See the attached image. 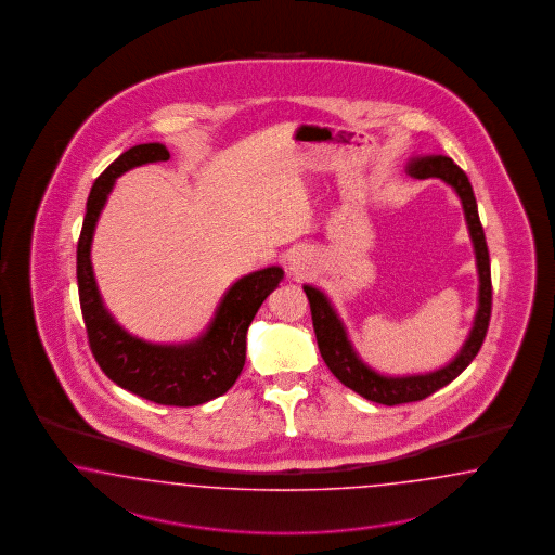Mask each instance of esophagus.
Instances as JSON below:
<instances>
[{
    "instance_id": "obj_1",
    "label": "esophagus",
    "mask_w": 555,
    "mask_h": 555,
    "mask_svg": "<svg viewBox=\"0 0 555 555\" xmlns=\"http://www.w3.org/2000/svg\"><path fill=\"white\" fill-rule=\"evenodd\" d=\"M307 264H309V258L305 253H295L288 260V272L293 276H302L307 272Z\"/></svg>"
}]
</instances>
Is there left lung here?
<instances>
[{"label":"left lung","instance_id":"8db88e82","mask_svg":"<svg viewBox=\"0 0 555 555\" xmlns=\"http://www.w3.org/2000/svg\"><path fill=\"white\" fill-rule=\"evenodd\" d=\"M406 172L415 179H441L446 185L452 186L455 195L460 197L464 216L468 223L474 254H476V269H478V311L474 318L470 336L464 341L462 350L457 352L450 364L443 369L425 372V374H406V376H385L376 370L370 369L366 362L353 350L352 341L344 323L339 320L336 309L327 295L315 288L305 285L302 291L311 305V320L318 337L321 358L332 370L341 385L352 388L360 397L369 399L372 403L403 404L415 403L439 388L450 385L464 370L470 366L476 353L480 352L482 341L487 337L490 309H492V283H490V258H488L487 237L482 223L478 218V205L472 191L470 181L462 168L454 165L450 156L431 154V156H415L406 163Z\"/></svg>","mask_w":555,"mask_h":555}]
</instances>
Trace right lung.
Here are the masks:
<instances>
[{"label":"right lung","mask_w":555,"mask_h":555,"mask_svg":"<svg viewBox=\"0 0 555 555\" xmlns=\"http://www.w3.org/2000/svg\"><path fill=\"white\" fill-rule=\"evenodd\" d=\"M167 146L138 144L105 168L91 186L77 244V285L89 348L100 369L118 387L152 403L195 406L234 387L246 362V332L260 305L283 281L281 267L256 270L230 286L205 334L185 344H151L128 334L101 301L91 267V242L119 175L168 160Z\"/></svg>","instance_id":"obj_1"}]
</instances>
